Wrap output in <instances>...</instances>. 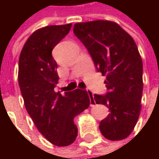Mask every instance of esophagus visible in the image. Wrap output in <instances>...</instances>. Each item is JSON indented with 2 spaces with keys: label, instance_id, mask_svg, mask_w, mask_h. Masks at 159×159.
<instances>
[{
  "label": "esophagus",
  "instance_id": "esophagus-1",
  "mask_svg": "<svg viewBox=\"0 0 159 159\" xmlns=\"http://www.w3.org/2000/svg\"><path fill=\"white\" fill-rule=\"evenodd\" d=\"M87 94H88V96H89V98H90V105L91 106H93L95 103H96V101H95V99H94V96H93V93L90 91V90H87Z\"/></svg>",
  "mask_w": 159,
  "mask_h": 159
}]
</instances>
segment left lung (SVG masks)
<instances>
[{"instance_id": "8db88e82", "label": "left lung", "mask_w": 159, "mask_h": 159, "mask_svg": "<svg viewBox=\"0 0 159 159\" xmlns=\"http://www.w3.org/2000/svg\"><path fill=\"white\" fill-rule=\"evenodd\" d=\"M75 35L91 55L97 70L106 76V95H95L97 104L109 108L99 130L111 141L128 137L142 108L143 61L134 39L117 23L97 20L76 23Z\"/></svg>"}]
</instances>
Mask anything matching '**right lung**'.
I'll list each match as a JSON object with an SVG mask.
<instances>
[{"instance_id":"obj_1","label":"right lung","mask_w":159,"mask_h":159,"mask_svg":"<svg viewBox=\"0 0 159 159\" xmlns=\"http://www.w3.org/2000/svg\"><path fill=\"white\" fill-rule=\"evenodd\" d=\"M72 24L48 25L36 30L25 41L18 64V83L25 107L41 134L57 146H67L77 136L74 119L90 105L86 90L62 96L55 92L57 62L52 49L69 33Z\"/></svg>"}]
</instances>
